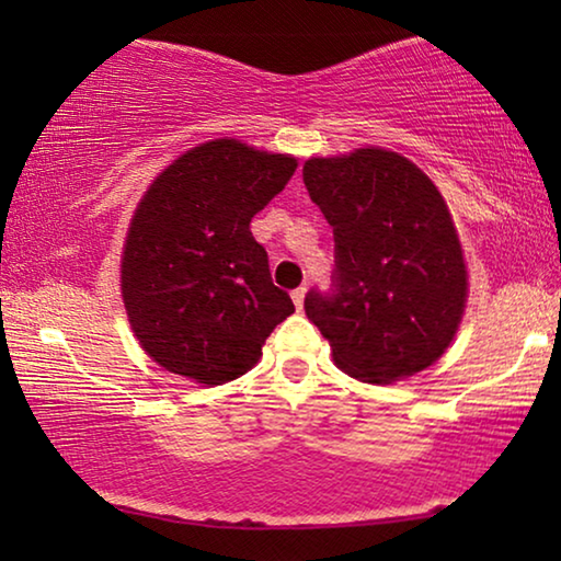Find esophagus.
<instances>
[{"label":"esophagus","instance_id":"esophagus-1","mask_svg":"<svg viewBox=\"0 0 561 561\" xmlns=\"http://www.w3.org/2000/svg\"><path fill=\"white\" fill-rule=\"evenodd\" d=\"M304 296H306V288H304V286H301V288H294V290H290V298H294L296 309H304Z\"/></svg>","mask_w":561,"mask_h":561}]
</instances>
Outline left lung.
I'll return each instance as SVG.
<instances>
[{"label":"left lung","instance_id":"left-lung-1","mask_svg":"<svg viewBox=\"0 0 561 561\" xmlns=\"http://www.w3.org/2000/svg\"><path fill=\"white\" fill-rule=\"evenodd\" d=\"M304 183L334 232L332 288L304 301L334 363L365 382L436 363L462 319L467 271L428 175L398 152L363 148L306 160Z\"/></svg>","mask_w":561,"mask_h":561}]
</instances>
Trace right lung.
<instances>
[{
  "label": "right lung",
  "mask_w": 561,
  "mask_h": 561,
  "mask_svg": "<svg viewBox=\"0 0 561 561\" xmlns=\"http://www.w3.org/2000/svg\"><path fill=\"white\" fill-rule=\"evenodd\" d=\"M288 156L214 140L152 181L122 255V296L142 350L204 386L240 378L294 301L250 221L286 188Z\"/></svg>",
  "instance_id": "1"
}]
</instances>
